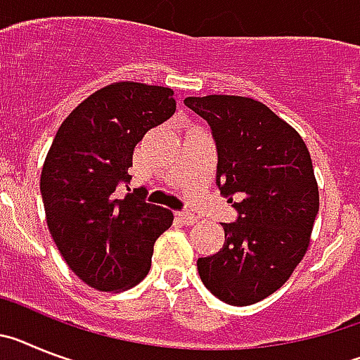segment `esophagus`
<instances>
[{
	"label": "esophagus",
	"instance_id": "1",
	"mask_svg": "<svg viewBox=\"0 0 360 360\" xmlns=\"http://www.w3.org/2000/svg\"><path fill=\"white\" fill-rule=\"evenodd\" d=\"M176 217L179 219L181 223L183 224H193V223H198V217L193 214H190V212H177Z\"/></svg>",
	"mask_w": 360,
	"mask_h": 360
}]
</instances>
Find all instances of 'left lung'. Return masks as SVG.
Here are the masks:
<instances>
[{
	"label": "left lung",
	"instance_id": "left-lung-1",
	"mask_svg": "<svg viewBox=\"0 0 360 360\" xmlns=\"http://www.w3.org/2000/svg\"><path fill=\"white\" fill-rule=\"evenodd\" d=\"M184 105L210 124L217 186L239 214L221 223L223 248L198 259L199 275L221 301L254 304L290 279L310 246L319 212L310 152L295 128L252 98L214 94Z\"/></svg>",
	"mask_w": 360,
	"mask_h": 360
}]
</instances>
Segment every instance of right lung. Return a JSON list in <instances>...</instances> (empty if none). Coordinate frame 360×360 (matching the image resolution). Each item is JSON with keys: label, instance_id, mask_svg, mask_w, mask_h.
<instances>
[{"label": "right lung", "instance_id": "1", "mask_svg": "<svg viewBox=\"0 0 360 360\" xmlns=\"http://www.w3.org/2000/svg\"><path fill=\"white\" fill-rule=\"evenodd\" d=\"M176 112L174 90L120 81L99 89L61 123L41 170L50 236L74 274L99 292H121L146 277L154 243L174 214L128 183L134 148Z\"/></svg>", "mask_w": 360, "mask_h": 360}]
</instances>
